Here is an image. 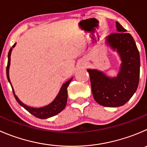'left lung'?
Returning <instances> with one entry per match:
<instances>
[{
    "label": "left lung",
    "instance_id": "left-lung-1",
    "mask_svg": "<svg viewBox=\"0 0 147 147\" xmlns=\"http://www.w3.org/2000/svg\"><path fill=\"white\" fill-rule=\"evenodd\" d=\"M117 32L106 37V44L116 51L121 60L115 78L97 69H88L94 99L100 105L119 107L124 105L136 91L140 74V56L134 38L116 21Z\"/></svg>",
    "mask_w": 147,
    "mask_h": 147
}]
</instances>
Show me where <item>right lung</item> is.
Returning a JSON list of instances; mask_svg holds the SVG:
<instances>
[{
  "label": "right lung",
  "mask_w": 147,
  "mask_h": 147,
  "mask_svg": "<svg viewBox=\"0 0 147 147\" xmlns=\"http://www.w3.org/2000/svg\"><path fill=\"white\" fill-rule=\"evenodd\" d=\"M16 44H14L12 46V47L10 49L9 52H8V65H7L6 67V75L7 78H8V82L11 84V80H10L9 78V67H10V64H11V52H12L13 48L15 47ZM72 78L71 79H69V80L67 81L65 84H63V85L61 88L60 90H59V93L57 95L56 98H55L53 101H52L51 103H49V105H46V106L42 107V108H32V107L28 106V105H25L24 103H23L21 100L18 98V97L16 95L15 92H14V90L13 88L12 85H11V88H12L13 92L14 97H15L16 100L17 102L19 103L20 105H21L22 107H24L27 111L29 112L31 114H32L33 116H34L35 117L39 118L41 119H48V118L52 117V116H55V115L58 114L59 113H60L62 111H63L64 108H65L67 104V87L69 85V84L70 83V82L72 81Z\"/></svg>",
  "instance_id": "1"
}]
</instances>
